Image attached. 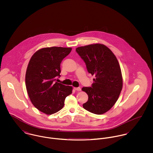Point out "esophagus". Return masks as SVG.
I'll list each match as a JSON object with an SVG mask.
<instances>
[{"label": "esophagus", "mask_w": 153, "mask_h": 153, "mask_svg": "<svg viewBox=\"0 0 153 153\" xmlns=\"http://www.w3.org/2000/svg\"><path fill=\"white\" fill-rule=\"evenodd\" d=\"M74 89L75 90V91H80L81 90V88L79 87H74Z\"/></svg>", "instance_id": "obj_1"}]
</instances>
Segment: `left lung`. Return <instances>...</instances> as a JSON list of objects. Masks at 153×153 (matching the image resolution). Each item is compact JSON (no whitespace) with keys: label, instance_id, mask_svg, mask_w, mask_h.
<instances>
[{"label":"left lung","instance_id":"1","mask_svg":"<svg viewBox=\"0 0 153 153\" xmlns=\"http://www.w3.org/2000/svg\"><path fill=\"white\" fill-rule=\"evenodd\" d=\"M76 51L84 61L88 72L95 76L91 87L82 88L88 95L83 107L90 112L103 114L115 104L123 88L118 61L113 52L103 44L78 47Z\"/></svg>","mask_w":153,"mask_h":153}]
</instances>
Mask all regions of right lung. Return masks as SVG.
Wrapping results in <instances>:
<instances>
[{
	"instance_id": "add662e5",
	"label": "right lung",
	"mask_w": 153,
	"mask_h": 153,
	"mask_svg": "<svg viewBox=\"0 0 153 153\" xmlns=\"http://www.w3.org/2000/svg\"><path fill=\"white\" fill-rule=\"evenodd\" d=\"M71 50V48H44L37 51L29 62L25 75L26 90L32 104L45 114L62 109L66 97L72 94V87L55 82L61 76V63Z\"/></svg>"
}]
</instances>
